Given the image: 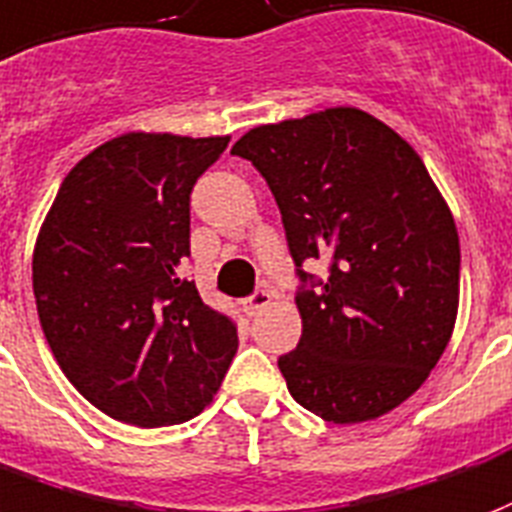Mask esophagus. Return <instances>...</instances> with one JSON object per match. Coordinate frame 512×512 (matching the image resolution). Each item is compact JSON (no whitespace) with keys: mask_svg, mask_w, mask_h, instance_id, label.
Returning <instances> with one entry per match:
<instances>
[{"mask_svg":"<svg viewBox=\"0 0 512 512\" xmlns=\"http://www.w3.org/2000/svg\"><path fill=\"white\" fill-rule=\"evenodd\" d=\"M272 302V294L267 289H259V292H253L248 300H242V311L248 313V316H256L261 308H267Z\"/></svg>","mask_w":512,"mask_h":512,"instance_id":"obj_1","label":"esophagus"}]
</instances>
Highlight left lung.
Wrapping results in <instances>:
<instances>
[{
  "label": "left lung",
  "mask_w": 512,
  "mask_h": 512,
  "mask_svg": "<svg viewBox=\"0 0 512 512\" xmlns=\"http://www.w3.org/2000/svg\"><path fill=\"white\" fill-rule=\"evenodd\" d=\"M267 179L300 275L302 335L278 360L327 423L376 420L420 390L453 335L461 245L420 155L360 108L259 125L231 147ZM331 261V278L301 270Z\"/></svg>",
  "instance_id": "left-lung-1"
}]
</instances>
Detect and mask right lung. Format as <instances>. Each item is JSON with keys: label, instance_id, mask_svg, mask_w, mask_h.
<instances>
[{"label": "right lung", "instance_id": "1", "mask_svg": "<svg viewBox=\"0 0 512 512\" xmlns=\"http://www.w3.org/2000/svg\"><path fill=\"white\" fill-rule=\"evenodd\" d=\"M229 136L125 133L70 169L32 256L37 316L62 374L138 428L185 423L218 393L237 327L179 278L190 190Z\"/></svg>", "mask_w": 512, "mask_h": 512}]
</instances>
